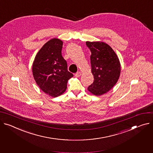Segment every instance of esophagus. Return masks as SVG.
<instances>
[{
  "label": "esophagus",
  "mask_w": 153,
  "mask_h": 153,
  "mask_svg": "<svg viewBox=\"0 0 153 153\" xmlns=\"http://www.w3.org/2000/svg\"><path fill=\"white\" fill-rule=\"evenodd\" d=\"M81 74H82L81 72L79 71V72H77V73L75 74V76L77 77H80V76H81Z\"/></svg>",
  "instance_id": "1"
}]
</instances>
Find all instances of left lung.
Returning <instances> with one entry per match:
<instances>
[{
    "mask_svg": "<svg viewBox=\"0 0 153 153\" xmlns=\"http://www.w3.org/2000/svg\"><path fill=\"white\" fill-rule=\"evenodd\" d=\"M91 51L90 62L94 81L88 90L94 95H102L116 84L121 71L117 54L110 46L103 42L87 41Z\"/></svg>",
    "mask_w": 153,
    "mask_h": 153,
    "instance_id": "8db88e82",
    "label": "left lung"
}]
</instances>
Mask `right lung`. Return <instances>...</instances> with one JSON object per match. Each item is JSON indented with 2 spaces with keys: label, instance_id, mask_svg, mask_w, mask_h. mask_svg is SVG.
<instances>
[{
  "label": "right lung",
  "instance_id": "obj_1",
  "mask_svg": "<svg viewBox=\"0 0 153 153\" xmlns=\"http://www.w3.org/2000/svg\"><path fill=\"white\" fill-rule=\"evenodd\" d=\"M63 42L59 39L49 40L37 53L32 72L40 89L57 97L66 89L68 80L73 74L68 71L67 62L62 55Z\"/></svg>",
  "mask_w": 153,
  "mask_h": 153
}]
</instances>
